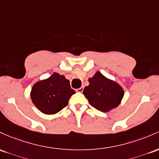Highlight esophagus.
<instances>
[{
    "mask_svg": "<svg viewBox=\"0 0 159 159\" xmlns=\"http://www.w3.org/2000/svg\"><path fill=\"white\" fill-rule=\"evenodd\" d=\"M83 89H84V88H83V87H81V88H79V89H76V92H83Z\"/></svg>",
    "mask_w": 159,
    "mask_h": 159,
    "instance_id": "34e87169",
    "label": "esophagus"
}]
</instances>
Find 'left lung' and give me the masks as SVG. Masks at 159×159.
<instances>
[{"instance_id": "left-lung-1", "label": "left lung", "mask_w": 159, "mask_h": 159, "mask_svg": "<svg viewBox=\"0 0 159 159\" xmlns=\"http://www.w3.org/2000/svg\"><path fill=\"white\" fill-rule=\"evenodd\" d=\"M89 82L83 93L93 107L106 113L119 106L124 96L120 85L105 77L99 71L89 78Z\"/></svg>"}]
</instances>
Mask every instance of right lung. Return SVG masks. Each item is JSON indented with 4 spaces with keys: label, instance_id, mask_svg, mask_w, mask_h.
Masks as SVG:
<instances>
[{
    "label": "right lung",
    "instance_id": "right-lung-1",
    "mask_svg": "<svg viewBox=\"0 0 159 159\" xmlns=\"http://www.w3.org/2000/svg\"><path fill=\"white\" fill-rule=\"evenodd\" d=\"M75 93L70 88V81L65 76L53 73L49 78L38 81L33 85L31 98L40 111L52 115L65 108Z\"/></svg>",
    "mask_w": 159,
    "mask_h": 159
}]
</instances>
